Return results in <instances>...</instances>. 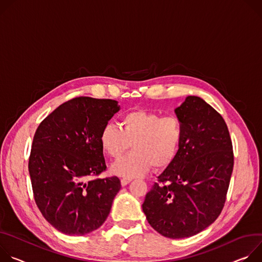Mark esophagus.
Here are the masks:
<instances>
[{
  "mask_svg": "<svg viewBox=\"0 0 262 262\" xmlns=\"http://www.w3.org/2000/svg\"><path fill=\"white\" fill-rule=\"evenodd\" d=\"M131 180H132V178H122V179H121V184H122L123 186H125V185H127Z\"/></svg>",
  "mask_w": 262,
  "mask_h": 262,
  "instance_id": "esophagus-1",
  "label": "esophagus"
}]
</instances>
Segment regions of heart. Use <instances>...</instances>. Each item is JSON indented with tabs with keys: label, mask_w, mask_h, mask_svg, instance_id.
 Returning a JSON list of instances; mask_svg holds the SVG:
<instances>
[{
	"label": "heart",
	"mask_w": 262,
	"mask_h": 262,
	"mask_svg": "<svg viewBox=\"0 0 262 262\" xmlns=\"http://www.w3.org/2000/svg\"><path fill=\"white\" fill-rule=\"evenodd\" d=\"M183 137V125L175 114L133 110L124 114L120 126L107 124L101 131L103 151L119 159L128 149L133 151L115 162L111 169L122 177L142 175L151 166L160 169L175 159Z\"/></svg>",
	"instance_id": "obj_1"
}]
</instances>
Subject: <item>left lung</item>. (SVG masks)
Masks as SVG:
<instances>
[{
	"mask_svg": "<svg viewBox=\"0 0 262 262\" xmlns=\"http://www.w3.org/2000/svg\"><path fill=\"white\" fill-rule=\"evenodd\" d=\"M183 125L178 153L146 194L149 224L168 238L198 234L221 214L233 170V147L222 115L189 96L175 109Z\"/></svg>",
	"mask_w": 262,
	"mask_h": 262,
	"instance_id": "1",
	"label": "left lung"
}]
</instances>
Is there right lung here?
I'll return each instance as SVG.
<instances>
[{
	"mask_svg": "<svg viewBox=\"0 0 262 262\" xmlns=\"http://www.w3.org/2000/svg\"><path fill=\"white\" fill-rule=\"evenodd\" d=\"M119 110L114 100L77 97L36 129L28 164L34 200L43 217L64 234L100 228L121 189L116 176L97 178L107 168L100 134Z\"/></svg>",
	"mask_w": 262,
	"mask_h": 262,
	"instance_id": "right-lung-1",
	"label": "right lung"
}]
</instances>
